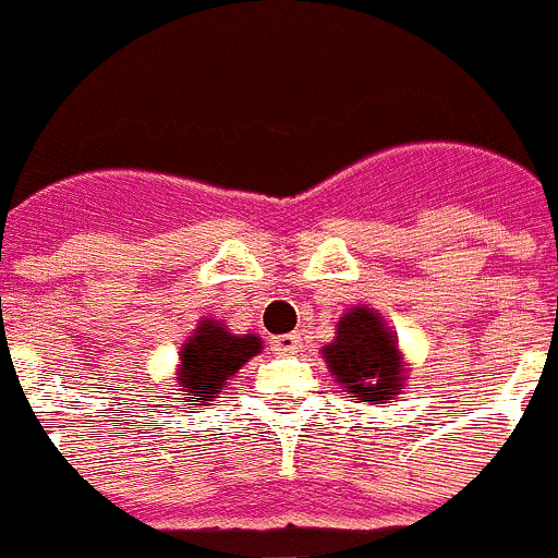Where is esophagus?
Here are the masks:
<instances>
[{
  "instance_id": "34e87169",
  "label": "esophagus",
  "mask_w": 558,
  "mask_h": 558,
  "mask_svg": "<svg viewBox=\"0 0 558 558\" xmlns=\"http://www.w3.org/2000/svg\"><path fill=\"white\" fill-rule=\"evenodd\" d=\"M272 351L280 353V356H289V353H298L300 337L298 333H280V337H272Z\"/></svg>"
}]
</instances>
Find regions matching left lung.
<instances>
[{
	"instance_id": "left-lung-1",
	"label": "left lung",
	"mask_w": 558,
	"mask_h": 558,
	"mask_svg": "<svg viewBox=\"0 0 558 558\" xmlns=\"http://www.w3.org/2000/svg\"><path fill=\"white\" fill-rule=\"evenodd\" d=\"M337 337L323 345V360L342 393L353 401L390 404L404 393L410 367L399 345V337L390 331L387 319L367 306L348 308L337 319Z\"/></svg>"
}]
</instances>
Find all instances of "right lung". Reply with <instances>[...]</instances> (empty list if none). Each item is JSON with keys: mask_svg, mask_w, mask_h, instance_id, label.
Segmentation results:
<instances>
[{"mask_svg": "<svg viewBox=\"0 0 558 558\" xmlns=\"http://www.w3.org/2000/svg\"><path fill=\"white\" fill-rule=\"evenodd\" d=\"M260 348L258 333H232L221 319L202 317L177 353V396L205 407L221 399L227 381L258 356Z\"/></svg>", "mask_w": 558, "mask_h": 558, "instance_id": "right-lung-1", "label": "right lung"}]
</instances>
